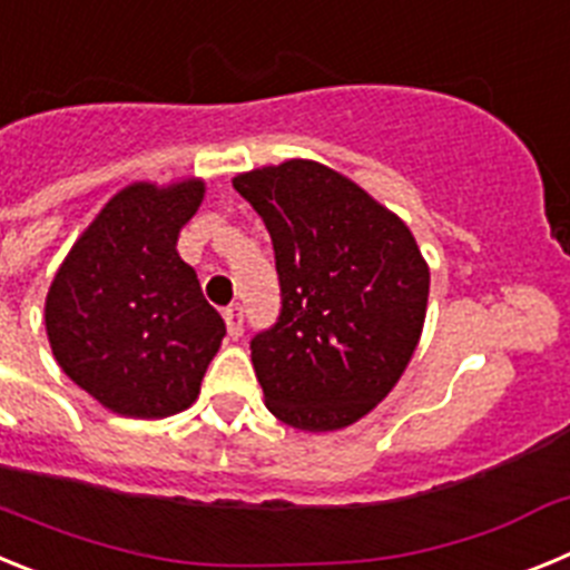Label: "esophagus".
Returning <instances> with one entry per match:
<instances>
[{
	"label": "esophagus",
	"instance_id": "34e87169",
	"mask_svg": "<svg viewBox=\"0 0 570 570\" xmlns=\"http://www.w3.org/2000/svg\"><path fill=\"white\" fill-rule=\"evenodd\" d=\"M223 316H225V325H228L230 340H239V336H242V305H239V302L228 305V308L223 311Z\"/></svg>",
	"mask_w": 570,
	"mask_h": 570
}]
</instances>
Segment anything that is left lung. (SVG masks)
<instances>
[{
  "label": "left lung",
  "instance_id": "1",
  "mask_svg": "<svg viewBox=\"0 0 570 570\" xmlns=\"http://www.w3.org/2000/svg\"><path fill=\"white\" fill-rule=\"evenodd\" d=\"M234 188L268 228L282 285L279 322L250 342L265 405L311 434L354 425L420 345L431 271L414 234L314 159L245 170Z\"/></svg>",
  "mask_w": 570,
  "mask_h": 570
}]
</instances>
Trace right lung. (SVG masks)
Instances as JSON below:
<instances>
[{"instance_id": "add662e5", "label": "right lung", "mask_w": 570, "mask_h": 570, "mask_svg": "<svg viewBox=\"0 0 570 570\" xmlns=\"http://www.w3.org/2000/svg\"><path fill=\"white\" fill-rule=\"evenodd\" d=\"M203 199L199 176L125 185L50 282L45 331L53 360L119 416L163 420L194 405L223 345V316L176 250Z\"/></svg>"}]
</instances>
